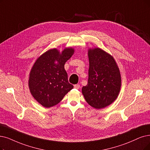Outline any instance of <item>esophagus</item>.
<instances>
[{
	"label": "esophagus",
	"mask_w": 150,
	"mask_h": 150,
	"mask_svg": "<svg viewBox=\"0 0 150 150\" xmlns=\"http://www.w3.org/2000/svg\"><path fill=\"white\" fill-rule=\"evenodd\" d=\"M74 87L75 88L79 89V88H80V85H79V84H75V85L74 86Z\"/></svg>",
	"instance_id": "1"
}]
</instances>
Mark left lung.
<instances>
[{
  "label": "left lung",
  "mask_w": 150,
  "mask_h": 150,
  "mask_svg": "<svg viewBox=\"0 0 150 150\" xmlns=\"http://www.w3.org/2000/svg\"><path fill=\"white\" fill-rule=\"evenodd\" d=\"M87 84L82 88L87 102L96 109L110 105L118 96L121 86L119 69L112 56L98 48L90 49Z\"/></svg>",
  "instance_id": "1"
}]
</instances>
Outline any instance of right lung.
<instances>
[{
    "label": "right lung",
    "mask_w": 150,
    "mask_h": 150,
    "mask_svg": "<svg viewBox=\"0 0 150 150\" xmlns=\"http://www.w3.org/2000/svg\"><path fill=\"white\" fill-rule=\"evenodd\" d=\"M73 49H65L62 53L56 49L42 55L31 71L29 87L33 97L45 108L61 101L73 88L68 82L64 66L73 55Z\"/></svg>",
    "instance_id": "obj_1"
}]
</instances>
